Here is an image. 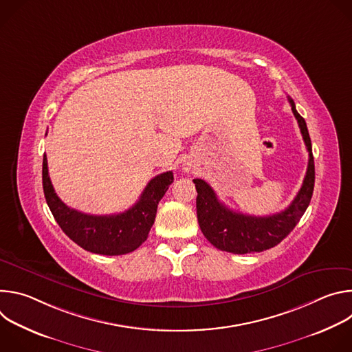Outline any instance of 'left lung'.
<instances>
[{
  "label": "left lung",
  "instance_id": "obj_1",
  "mask_svg": "<svg viewBox=\"0 0 352 352\" xmlns=\"http://www.w3.org/2000/svg\"><path fill=\"white\" fill-rule=\"evenodd\" d=\"M288 102L307 144L309 162L302 186L285 210L263 217L236 213L220 202L208 182L199 178L193 179L197 190L196 213L199 227L208 241L220 250L243 255L270 249L294 230L309 206L315 186L312 143L305 120L296 111L291 97H288Z\"/></svg>",
  "mask_w": 352,
  "mask_h": 352
}]
</instances>
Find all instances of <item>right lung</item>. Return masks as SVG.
<instances>
[{"mask_svg":"<svg viewBox=\"0 0 352 352\" xmlns=\"http://www.w3.org/2000/svg\"><path fill=\"white\" fill-rule=\"evenodd\" d=\"M171 171L159 174L146 185L138 202L124 213L94 216L68 208L57 196L43 157V190L45 202L61 230L80 248L98 255H125L138 249L152 228L157 205L173 184Z\"/></svg>","mask_w":352,"mask_h":352,"instance_id":"add662e5","label":"right lung"}]
</instances>
